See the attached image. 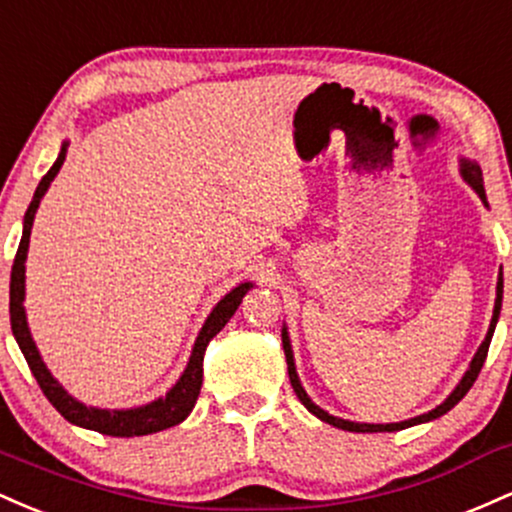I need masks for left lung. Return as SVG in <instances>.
<instances>
[{"mask_svg":"<svg viewBox=\"0 0 512 512\" xmlns=\"http://www.w3.org/2000/svg\"><path fill=\"white\" fill-rule=\"evenodd\" d=\"M459 174H462V179L469 183V186L474 188L476 193H479V198L486 203V191H484V179H481V169L476 162H469V159H462L459 162ZM501 302H503V275H498V285H496V307H493V319H491V326H488V333L484 338V343H481L479 350H476V355L472 358V363H469V370L464 372V377L459 380V384L455 387V392L447 396L445 401H442L440 406H435L433 411L423 413V416H416V418H409V421H401V423H353V421H346V418H338V416H331V413H326L324 409H319L317 404H314L312 399H309L307 392H304V387L300 384V377H297V370H295V360H292V346H290V336H287V329H283V350H285V360H287V375H290V384L292 389H295L297 399L302 401L304 406H307L309 413H314V416L321 418L324 423H329V426H336L341 430H350V433H394V430H404V428H411L416 426V423H428V421H435V418H440L442 413H447L452 409V406L459 404V401L464 399V394L472 389V384L476 382V377H479L481 367H484V360L488 355V346H491V336L493 331H496V321H498V314H501Z\"/></svg>","mask_w":512,"mask_h":512,"instance_id":"obj_1","label":"left lung"}]
</instances>
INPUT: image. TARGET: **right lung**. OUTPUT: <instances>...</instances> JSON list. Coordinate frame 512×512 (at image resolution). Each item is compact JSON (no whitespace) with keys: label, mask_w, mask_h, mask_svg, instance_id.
I'll use <instances>...</instances> for the list:
<instances>
[{"label":"right lung","mask_w":512,"mask_h":512,"mask_svg":"<svg viewBox=\"0 0 512 512\" xmlns=\"http://www.w3.org/2000/svg\"><path fill=\"white\" fill-rule=\"evenodd\" d=\"M67 157V142H62L60 154H57L55 164L50 166L48 174L43 176L38 183L36 193H33L31 205H28L26 217H24V234H21L19 251H16L14 266H11V283H9V314H11V331H14L16 343H19L21 353H24L28 367H31L33 377L43 389V394L48 396L50 404L55 406L67 421L74 426H82L96 433L113 435V438H135V435H149L159 433L171 426H179L181 421H186L188 413L193 411L195 401H198L200 387H203V355L205 348L212 338L217 336L232 314L237 312L241 304V297L254 287V283H239L232 292H227L220 302L215 304V309L210 312V317L205 319L203 329H200L198 338H195V346L188 360L186 370L179 377V382L166 392V396L149 401L145 406H137V409H96V406H86L82 401L74 399L72 394H67V389L50 375V370L45 367L43 358H40L36 343H33L31 331H28L26 321V309H24V295H26V254H28V239H31V227L33 217L40 205L45 191L50 188V183L60 171L62 162Z\"/></svg>","instance_id":"add662e5"}]
</instances>
